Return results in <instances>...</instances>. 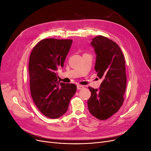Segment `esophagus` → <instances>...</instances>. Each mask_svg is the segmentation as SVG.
<instances>
[{
    "instance_id": "esophagus-1",
    "label": "esophagus",
    "mask_w": 151,
    "mask_h": 151,
    "mask_svg": "<svg viewBox=\"0 0 151 151\" xmlns=\"http://www.w3.org/2000/svg\"><path fill=\"white\" fill-rule=\"evenodd\" d=\"M84 88V86H82V85H77V89L78 90H80V89H83Z\"/></svg>"
}]
</instances>
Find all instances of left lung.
Here are the masks:
<instances>
[{"instance_id":"left-lung-1","label":"left lung","mask_w":151,"mask_h":151,"mask_svg":"<svg viewBox=\"0 0 151 151\" xmlns=\"http://www.w3.org/2000/svg\"><path fill=\"white\" fill-rule=\"evenodd\" d=\"M96 53L94 69L103 79L98 89L89 87L91 96L88 101L89 112L99 120H106L116 113L124 101L127 86L125 62L119 46L103 36L92 39Z\"/></svg>"}]
</instances>
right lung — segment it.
I'll use <instances>...</instances> for the list:
<instances>
[{
	"label": "right lung",
	"mask_w": 151,
	"mask_h": 151,
	"mask_svg": "<svg viewBox=\"0 0 151 151\" xmlns=\"http://www.w3.org/2000/svg\"><path fill=\"white\" fill-rule=\"evenodd\" d=\"M72 43L71 40L44 39L36 45L30 55L31 96L39 110L50 118H58L66 113L76 92L75 84L60 83L57 76Z\"/></svg>",
	"instance_id": "obj_1"
}]
</instances>
